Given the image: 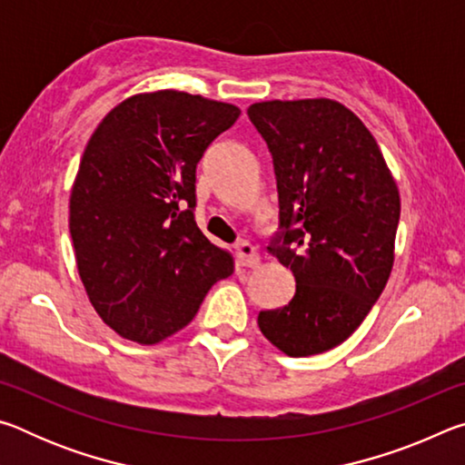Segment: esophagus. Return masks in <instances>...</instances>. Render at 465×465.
Wrapping results in <instances>:
<instances>
[{"instance_id":"esophagus-1","label":"esophagus","mask_w":465,"mask_h":465,"mask_svg":"<svg viewBox=\"0 0 465 465\" xmlns=\"http://www.w3.org/2000/svg\"><path fill=\"white\" fill-rule=\"evenodd\" d=\"M235 258H238L240 266H248V269L256 266L258 261H261V258H258L256 248L252 246L250 242H243V240L235 243Z\"/></svg>"}]
</instances>
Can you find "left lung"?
I'll list each match as a JSON object with an SVG mask.
<instances>
[{"label":"left lung","instance_id":"left-lung-1","mask_svg":"<svg viewBox=\"0 0 465 465\" xmlns=\"http://www.w3.org/2000/svg\"><path fill=\"white\" fill-rule=\"evenodd\" d=\"M248 116L277 176L282 232L269 252L295 277L289 305L258 313V328L289 357L320 355L355 332L390 279L396 180L371 133L341 102H256Z\"/></svg>","mask_w":465,"mask_h":465}]
</instances>
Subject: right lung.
Instances as JSON below:
<instances>
[{"label":"right lung","mask_w":465,"mask_h":465,"mask_svg":"<svg viewBox=\"0 0 465 465\" xmlns=\"http://www.w3.org/2000/svg\"><path fill=\"white\" fill-rule=\"evenodd\" d=\"M240 108L178 90L135 94L102 119L69 196L77 272L104 324L157 344L233 272L194 222L196 163Z\"/></svg>","instance_id":"add662e5"}]
</instances>
